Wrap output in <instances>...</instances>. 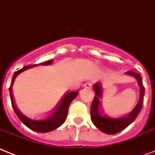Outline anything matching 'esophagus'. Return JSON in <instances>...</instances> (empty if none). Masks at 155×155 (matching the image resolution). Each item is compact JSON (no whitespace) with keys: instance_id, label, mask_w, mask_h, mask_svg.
Returning <instances> with one entry per match:
<instances>
[{"instance_id":"esophagus-1","label":"esophagus","mask_w":155,"mask_h":155,"mask_svg":"<svg viewBox=\"0 0 155 155\" xmlns=\"http://www.w3.org/2000/svg\"><path fill=\"white\" fill-rule=\"evenodd\" d=\"M84 87L85 88H88V89H91L92 87V84L91 83H87V84H84Z\"/></svg>"}]
</instances>
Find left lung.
Masks as SVG:
<instances>
[{
	"label": "left lung",
	"instance_id": "1",
	"mask_svg": "<svg viewBox=\"0 0 155 155\" xmlns=\"http://www.w3.org/2000/svg\"><path fill=\"white\" fill-rule=\"evenodd\" d=\"M126 74L132 75L136 78L138 80V84L140 87V98L136 106L134 108L128 116L123 117L111 118L106 116H102V114L99 112V105L100 98L102 95V86L100 83L94 84V91L95 92L96 95L94 97L92 102L91 106V117L94 124L97 127L100 131L106 134H116L119 132H121L125 129L133 120L136 119L137 115L140 113L143 106V97L144 95V87L142 83V78L140 75L135 71H127Z\"/></svg>",
	"mask_w": 155,
	"mask_h": 155
}]
</instances>
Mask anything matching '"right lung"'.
<instances>
[{
    "label": "right lung",
    "instance_id": "add662e5",
    "mask_svg": "<svg viewBox=\"0 0 155 155\" xmlns=\"http://www.w3.org/2000/svg\"><path fill=\"white\" fill-rule=\"evenodd\" d=\"M53 60L51 61H48L43 62V63H40L38 64H41V65H49L52 63ZM38 65V64H32V65H28L26 66V67L23 68L21 69L18 70L17 71H15V74L13 75V78H12V84L9 87V92H10V97H11V102H12V106L13 108L14 111L16 114L17 117H19V119L23 122V124L27 126V128H29L30 129L33 130V131H35L38 132H51L53 130L58 128V127L61 125L65 121L66 118H67L68 115V107H69L70 103L71 102V101L75 98L76 96H77L78 91H72L68 93L64 97L63 99L61 100V103L58 105L57 110H55V112L53 113V114L52 116H50L49 118L47 119L43 120H31L30 118L27 117L25 116L22 114V113H20L18 108L16 107L15 103V101H14V97L12 95V84H13V82L15 80V77L19 75L20 72L25 71L27 68H30L35 67V66Z\"/></svg>",
    "mask_w": 155,
    "mask_h": 155
}]
</instances>
